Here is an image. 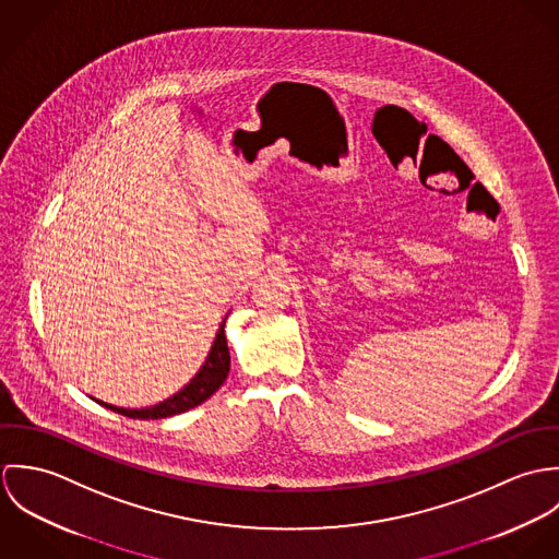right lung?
Returning <instances> with one entry per match:
<instances>
[{"mask_svg": "<svg viewBox=\"0 0 559 559\" xmlns=\"http://www.w3.org/2000/svg\"><path fill=\"white\" fill-rule=\"evenodd\" d=\"M224 326H226V320L222 322L217 337L213 342V348H211L204 366L200 368V372L193 377V381L185 390H180L171 399L159 402L155 406H148V408H118V406H111L105 402H100V404L120 415L133 417V419H160V417L185 413V411L202 404L204 400L211 399L224 385V381L230 372V350H228Z\"/></svg>", "mask_w": 559, "mask_h": 559, "instance_id": "1", "label": "right lung"}]
</instances>
